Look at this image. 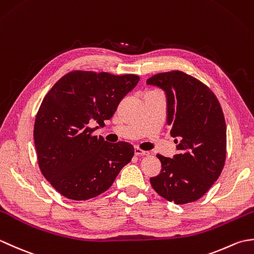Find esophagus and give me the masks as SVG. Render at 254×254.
Returning <instances> with one entry per match:
<instances>
[{
    "mask_svg": "<svg viewBox=\"0 0 254 254\" xmlns=\"http://www.w3.org/2000/svg\"><path fill=\"white\" fill-rule=\"evenodd\" d=\"M134 154H135L136 156H148L150 153L147 152V150H143L136 146L135 148H134Z\"/></svg>",
    "mask_w": 254,
    "mask_h": 254,
    "instance_id": "1",
    "label": "esophagus"
}]
</instances>
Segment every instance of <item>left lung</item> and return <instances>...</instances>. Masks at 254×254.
Masks as SVG:
<instances>
[{"mask_svg": "<svg viewBox=\"0 0 254 254\" xmlns=\"http://www.w3.org/2000/svg\"><path fill=\"white\" fill-rule=\"evenodd\" d=\"M148 85L167 96V124L179 154L157 155L160 174L150 185L160 196L176 204L196 201L218 179L226 160V122L216 96L206 85L181 71L156 74Z\"/></svg>", "mask_w": 254, "mask_h": 254, "instance_id": "left-lung-1", "label": "left lung"}]
</instances>
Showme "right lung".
<instances>
[{
    "mask_svg": "<svg viewBox=\"0 0 254 254\" xmlns=\"http://www.w3.org/2000/svg\"><path fill=\"white\" fill-rule=\"evenodd\" d=\"M138 80L134 74L72 71L45 96L34 127L38 165L63 196L85 201L99 195L131 161L133 145L91 135L99 127L88 124L105 127Z\"/></svg>",
    "mask_w": 254,
    "mask_h": 254,
    "instance_id": "add662e5",
    "label": "right lung"
}]
</instances>
